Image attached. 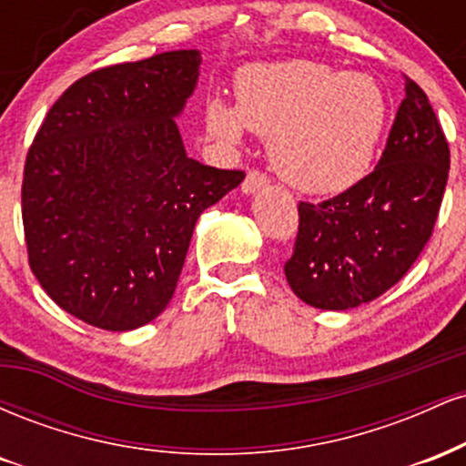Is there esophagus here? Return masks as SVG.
<instances>
[{
  "label": "esophagus",
  "mask_w": 466,
  "mask_h": 466,
  "mask_svg": "<svg viewBox=\"0 0 466 466\" xmlns=\"http://www.w3.org/2000/svg\"><path fill=\"white\" fill-rule=\"evenodd\" d=\"M265 186H269V177H267L265 173H260V170H249L243 186H240V190H243L245 195H254V192L265 188Z\"/></svg>",
  "instance_id": "obj_1"
}]
</instances>
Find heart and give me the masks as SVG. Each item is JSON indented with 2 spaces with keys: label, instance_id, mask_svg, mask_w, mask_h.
Returning <instances> with one entry per match:
<instances>
[{
  "label": "heart",
  "instance_id": "obj_1",
  "mask_svg": "<svg viewBox=\"0 0 466 466\" xmlns=\"http://www.w3.org/2000/svg\"><path fill=\"white\" fill-rule=\"evenodd\" d=\"M237 105L210 100L206 127L228 147L245 129L269 137L282 179L311 195H339L370 173L388 125V96L372 76L309 58L256 63L234 80Z\"/></svg>",
  "mask_w": 466,
  "mask_h": 466
}]
</instances>
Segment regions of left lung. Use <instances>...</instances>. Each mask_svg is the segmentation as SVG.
<instances>
[{
	"instance_id": "left-lung-1",
	"label": "left lung",
	"mask_w": 466,
	"mask_h": 466,
	"mask_svg": "<svg viewBox=\"0 0 466 466\" xmlns=\"http://www.w3.org/2000/svg\"><path fill=\"white\" fill-rule=\"evenodd\" d=\"M449 177V144L430 100L405 76V98L377 168L322 203L300 201L285 276L302 302L346 311L408 274L434 232Z\"/></svg>"
}]
</instances>
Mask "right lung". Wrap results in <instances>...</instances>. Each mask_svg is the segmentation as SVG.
Listing matches in <instances>:
<instances>
[{"mask_svg": "<svg viewBox=\"0 0 466 466\" xmlns=\"http://www.w3.org/2000/svg\"><path fill=\"white\" fill-rule=\"evenodd\" d=\"M201 52H162L69 85L36 131L24 168L28 263L63 311L133 330L164 311L192 229L243 170L186 155L177 117Z\"/></svg>", "mask_w": 466, "mask_h": 466, "instance_id": "right-lung-1", "label": "right lung"}]
</instances>
